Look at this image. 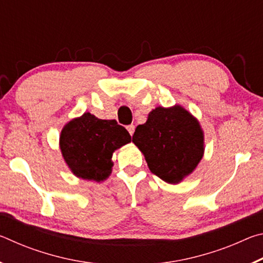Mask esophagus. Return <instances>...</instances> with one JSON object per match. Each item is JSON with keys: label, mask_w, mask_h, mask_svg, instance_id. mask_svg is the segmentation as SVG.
<instances>
[{"label": "esophagus", "mask_w": 263, "mask_h": 263, "mask_svg": "<svg viewBox=\"0 0 263 263\" xmlns=\"http://www.w3.org/2000/svg\"><path fill=\"white\" fill-rule=\"evenodd\" d=\"M127 131H128V133H130V135L132 136L133 135V133H135V128H136V126L135 125H128L127 127Z\"/></svg>", "instance_id": "esophagus-1"}]
</instances>
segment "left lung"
<instances>
[{"mask_svg": "<svg viewBox=\"0 0 263 263\" xmlns=\"http://www.w3.org/2000/svg\"><path fill=\"white\" fill-rule=\"evenodd\" d=\"M132 141L144 154L149 171L177 184L193 173L204 155V132L198 119L180 104L158 106L138 125Z\"/></svg>", "mask_w": 263, "mask_h": 263, "instance_id": "1", "label": "left lung"}]
</instances>
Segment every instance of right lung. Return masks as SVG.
<instances>
[{
    "label": "right lung",
    "mask_w": 263,
    "mask_h": 263,
    "mask_svg": "<svg viewBox=\"0 0 263 263\" xmlns=\"http://www.w3.org/2000/svg\"><path fill=\"white\" fill-rule=\"evenodd\" d=\"M131 142L130 133L115 119H100L90 112L73 118L62 127V158L80 179L102 182L112 172V154Z\"/></svg>",
    "instance_id": "add662e5"
}]
</instances>
